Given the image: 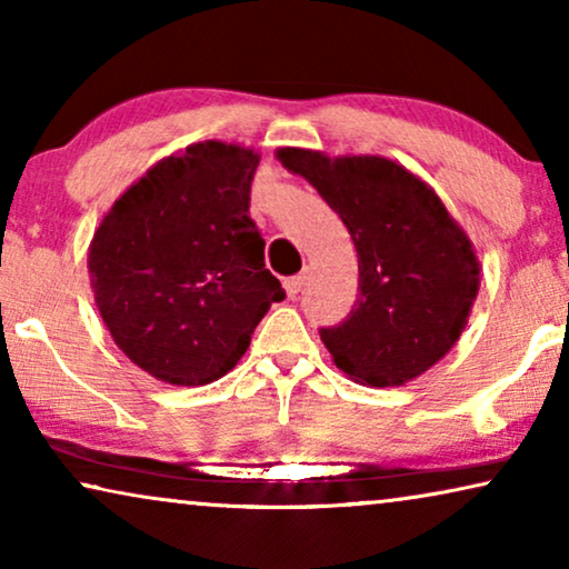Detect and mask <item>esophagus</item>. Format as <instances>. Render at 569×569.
Returning a JSON list of instances; mask_svg holds the SVG:
<instances>
[{"instance_id":"esophagus-1","label":"esophagus","mask_w":569,"mask_h":569,"mask_svg":"<svg viewBox=\"0 0 569 569\" xmlns=\"http://www.w3.org/2000/svg\"><path fill=\"white\" fill-rule=\"evenodd\" d=\"M302 284H305V274L287 277V279H284V292L290 295V298H298L300 290H302Z\"/></svg>"}]
</instances>
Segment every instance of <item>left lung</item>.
<instances>
[{
	"instance_id": "1",
	"label": "left lung",
	"mask_w": 569,
	"mask_h": 569,
	"mask_svg": "<svg viewBox=\"0 0 569 569\" xmlns=\"http://www.w3.org/2000/svg\"><path fill=\"white\" fill-rule=\"evenodd\" d=\"M277 159L318 189L349 228L359 298L320 341L361 385L398 387L441 361L480 290L475 246L421 177L385 156L279 148Z\"/></svg>"
}]
</instances>
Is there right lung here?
<instances>
[{"label":"right lung","instance_id":"1","mask_svg":"<svg viewBox=\"0 0 569 569\" xmlns=\"http://www.w3.org/2000/svg\"><path fill=\"white\" fill-rule=\"evenodd\" d=\"M253 148L202 141L156 161L89 243L97 310L120 351L156 380L197 387L238 365L284 300L249 218Z\"/></svg>","mask_w":569,"mask_h":569}]
</instances>
